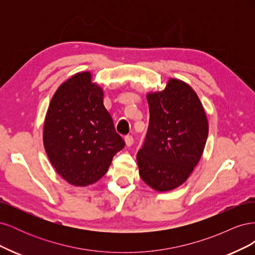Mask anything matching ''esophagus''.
<instances>
[{"mask_svg":"<svg viewBox=\"0 0 255 255\" xmlns=\"http://www.w3.org/2000/svg\"><path fill=\"white\" fill-rule=\"evenodd\" d=\"M125 140H126V144H127L128 146H130V145L133 144V142H134V138H133L132 135H127V136L125 137Z\"/></svg>","mask_w":255,"mask_h":255,"instance_id":"obj_1","label":"esophagus"}]
</instances>
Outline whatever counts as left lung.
<instances>
[{"mask_svg":"<svg viewBox=\"0 0 255 255\" xmlns=\"http://www.w3.org/2000/svg\"><path fill=\"white\" fill-rule=\"evenodd\" d=\"M150 120L137 153L139 175L158 191L180 186L194 170L206 143L208 123L196 92L179 80L146 96Z\"/></svg>","mask_w":255,"mask_h":255,"instance_id":"8db88e82","label":"left lung"}]
</instances>
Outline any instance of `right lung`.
I'll list each match as a JSON object with an SVG mask.
<instances>
[{"label": "right lung", "instance_id": "add662e5", "mask_svg": "<svg viewBox=\"0 0 255 255\" xmlns=\"http://www.w3.org/2000/svg\"><path fill=\"white\" fill-rule=\"evenodd\" d=\"M45 152L57 173L75 186L107 172L126 142L103 104V90L89 72L73 75L53 96L43 128Z\"/></svg>", "mask_w": 255, "mask_h": 255}]
</instances>
